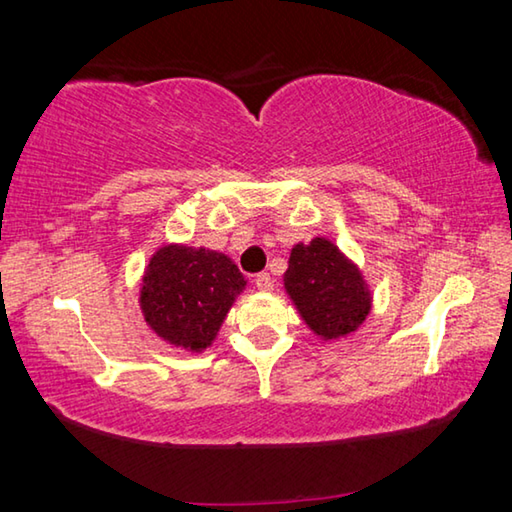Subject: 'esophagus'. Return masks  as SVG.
<instances>
[{"label":"esophagus","mask_w":512,"mask_h":512,"mask_svg":"<svg viewBox=\"0 0 512 512\" xmlns=\"http://www.w3.org/2000/svg\"><path fill=\"white\" fill-rule=\"evenodd\" d=\"M255 287H257L259 291H264V293L273 291V277L268 275V273H259V275L255 277Z\"/></svg>","instance_id":"obj_1"}]
</instances>
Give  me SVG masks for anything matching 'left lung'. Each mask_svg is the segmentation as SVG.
<instances>
[{"instance_id":"1","label":"left lung","mask_w":512,"mask_h":512,"mask_svg":"<svg viewBox=\"0 0 512 512\" xmlns=\"http://www.w3.org/2000/svg\"><path fill=\"white\" fill-rule=\"evenodd\" d=\"M284 291L302 323L323 341L357 332L372 309V291L361 268L327 237L291 248Z\"/></svg>"}]
</instances>
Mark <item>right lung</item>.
Wrapping results in <instances>:
<instances>
[{"mask_svg": "<svg viewBox=\"0 0 512 512\" xmlns=\"http://www.w3.org/2000/svg\"><path fill=\"white\" fill-rule=\"evenodd\" d=\"M246 277L228 255L187 244H164L149 259L140 282V309L151 332L171 348H212Z\"/></svg>", "mask_w": 512, "mask_h": 512, "instance_id": "add662e5", "label": "right lung"}]
</instances>
